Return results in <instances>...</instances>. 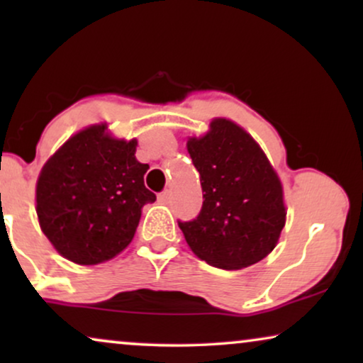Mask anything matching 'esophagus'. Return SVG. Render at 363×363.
<instances>
[{"instance_id":"esophagus-1","label":"esophagus","mask_w":363,"mask_h":363,"mask_svg":"<svg viewBox=\"0 0 363 363\" xmlns=\"http://www.w3.org/2000/svg\"><path fill=\"white\" fill-rule=\"evenodd\" d=\"M168 200H170V191H168V190L162 191L160 195H158V201H160V203H168Z\"/></svg>"}]
</instances>
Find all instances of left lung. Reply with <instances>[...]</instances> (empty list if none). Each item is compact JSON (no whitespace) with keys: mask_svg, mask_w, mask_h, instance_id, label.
I'll return each mask as SVG.
<instances>
[{"mask_svg":"<svg viewBox=\"0 0 363 363\" xmlns=\"http://www.w3.org/2000/svg\"><path fill=\"white\" fill-rule=\"evenodd\" d=\"M200 173L203 206L178 221L191 251L220 269H242L274 250L286 223L282 185L250 133L215 118L210 132L186 143Z\"/></svg>","mask_w":363,"mask_h":363,"instance_id":"8db88e82","label":"left lung"}]
</instances>
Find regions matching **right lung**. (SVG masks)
Listing matches in <instances>:
<instances>
[{
  "mask_svg": "<svg viewBox=\"0 0 363 363\" xmlns=\"http://www.w3.org/2000/svg\"><path fill=\"white\" fill-rule=\"evenodd\" d=\"M137 142L117 140L107 125L69 138L43 167L36 185L39 225L59 255L82 266L112 259L133 240L142 208L157 200L145 188L147 163Z\"/></svg>",
  "mask_w": 363,
  "mask_h": 363,
  "instance_id": "add662e5",
  "label": "right lung"
}]
</instances>
